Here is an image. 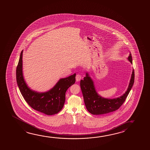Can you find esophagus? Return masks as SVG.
<instances>
[{
    "label": "esophagus",
    "mask_w": 150,
    "mask_h": 150,
    "mask_svg": "<svg viewBox=\"0 0 150 150\" xmlns=\"http://www.w3.org/2000/svg\"><path fill=\"white\" fill-rule=\"evenodd\" d=\"M81 79V75H79V74H77V75H76V80L77 81H80V80Z\"/></svg>",
    "instance_id": "obj_1"
}]
</instances>
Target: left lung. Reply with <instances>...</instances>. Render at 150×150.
Masks as SVG:
<instances>
[{"instance_id":"left-lung-1","label":"left lung","mask_w":150,"mask_h":150,"mask_svg":"<svg viewBox=\"0 0 150 150\" xmlns=\"http://www.w3.org/2000/svg\"><path fill=\"white\" fill-rule=\"evenodd\" d=\"M128 59L132 64L131 54L130 53ZM134 81V71L133 69L129 85L127 91L122 96L113 99L105 98L97 93L93 81L86 73V76L80 83L84 103L89 112L95 115H103L118 110L122 106L132 87Z\"/></svg>"}]
</instances>
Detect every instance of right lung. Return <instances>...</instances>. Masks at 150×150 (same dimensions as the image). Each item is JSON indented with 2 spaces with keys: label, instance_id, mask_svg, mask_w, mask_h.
I'll return each instance as SVG.
<instances>
[{
  "label": "right lung",
  "instance_id": "right-lung-1",
  "mask_svg": "<svg viewBox=\"0 0 150 150\" xmlns=\"http://www.w3.org/2000/svg\"><path fill=\"white\" fill-rule=\"evenodd\" d=\"M22 50L16 69L18 86L23 97L31 108L47 115L59 112L63 107L65 101V93L67 89L75 83L76 74L59 79L50 91L39 93L28 86L22 73Z\"/></svg>",
  "mask_w": 150,
  "mask_h": 150
}]
</instances>
